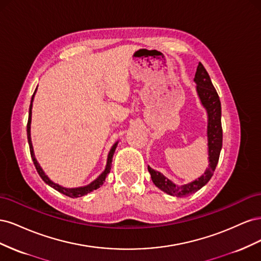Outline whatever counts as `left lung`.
I'll list each match as a JSON object with an SVG mask.
<instances>
[{"label": "left lung", "instance_id": "8db88e82", "mask_svg": "<svg viewBox=\"0 0 261 261\" xmlns=\"http://www.w3.org/2000/svg\"><path fill=\"white\" fill-rule=\"evenodd\" d=\"M194 82L197 84L196 90L201 101V105L207 110L208 114L207 136L209 165L206 172L200 177L191 181V183L178 186L171 181L168 177H165L162 173L148 167V171L151 175L153 184L164 193L175 197H187L199 191L201 187L208 183L216 170L221 148H222L223 134L222 125H221V102L218 92L212 85L210 76L201 63H199L198 66H197Z\"/></svg>", "mask_w": 261, "mask_h": 261}]
</instances>
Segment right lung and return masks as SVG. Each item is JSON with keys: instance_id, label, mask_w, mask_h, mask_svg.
Here are the masks:
<instances>
[{"instance_id": "obj_1", "label": "right lung", "mask_w": 261, "mask_h": 261, "mask_svg": "<svg viewBox=\"0 0 261 261\" xmlns=\"http://www.w3.org/2000/svg\"><path fill=\"white\" fill-rule=\"evenodd\" d=\"M37 90V89H36ZM36 90L33 94V98H31V102H30V107H29V117H28V123H27V137H28V144H29V149H30V154H31V158H33V161H34V164L35 167L37 169V172L39 173V175H40V177L44 180V183L48 184L49 186H51L52 188H54L55 191H58L59 193L63 194V195H66L68 197H70V198H77V197H83L85 195H87L88 193L94 191V189L99 188L102 184H103V181L106 180V177L107 175L110 173V170H111V165H112V159H113V154H114V151L116 149V146H117V143H115L113 145V147L111 148V150H110L109 152V155H108V162H107V167H106V170L101 173V174L98 176V178L94 179L93 181H91V183L89 185L87 186H83V187H77V188H65L63 187L59 184H55L54 181H52L48 176H46L44 174L43 170L41 169L40 165H39L37 159L35 158V153H34V148H33V144H31V138H30V124H31V109H33V101H34V97H35V93H36Z\"/></svg>"}]
</instances>
